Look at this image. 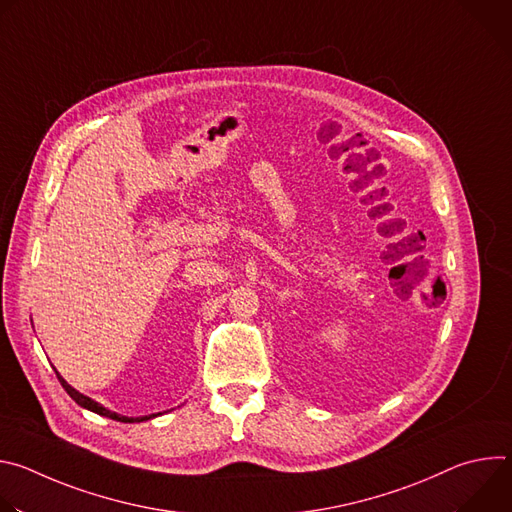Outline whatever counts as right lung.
I'll use <instances>...</instances> for the list:
<instances>
[{"mask_svg":"<svg viewBox=\"0 0 512 512\" xmlns=\"http://www.w3.org/2000/svg\"><path fill=\"white\" fill-rule=\"evenodd\" d=\"M56 371V369H54ZM56 377H58V381H60V385L64 387V391L72 397V401H75L77 405H81L83 409H89V411H93V413H97V415H103V417H109V419H113V421H121V423H139V421H148V419H154V417H158V415H162V413H154V415H143V417H125V415H119V413H115V411H109L107 407H103L101 403H97L95 399H91V397H87V395H83V393H79L75 387H70L62 377H60V373L56 371Z\"/></svg>","mask_w":512,"mask_h":512,"instance_id":"1","label":"right lung"}]
</instances>
